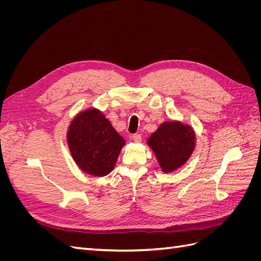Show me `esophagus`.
Here are the masks:
<instances>
[{"label": "esophagus", "instance_id": "esophagus-1", "mask_svg": "<svg viewBox=\"0 0 261 261\" xmlns=\"http://www.w3.org/2000/svg\"><path fill=\"white\" fill-rule=\"evenodd\" d=\"M133 140L135 141V143H140V141H141V135H140V134H134V135H133Z\"/></svg>", "mask_w": 261, "mask_h": 261}]
</instances>
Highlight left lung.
Listing matches in <instances>:
<instances>
[{
	"label": "left lung",
	"mask_w": 261,
	"mask_h": 261,
	"mask_svg": "<svg viewBox=\"0 0 261 261\" xmlns=\"http://www.w3.org/2000/svg\"><path fill=\"white\" fill-rule=\"evenodd\" d=\"M195 133L189 125L180 122H164L148 139L163 172L181 167L194 151Z\"/></svg>",
	"instance_id": "8db88e82"
}]
</instances>
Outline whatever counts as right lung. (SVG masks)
I'll list each match as a JSON object with an SVG mask.
<instances>
[{"label":"right lung","mask_w":261,"mask_h":261,"mask_svg":"<svg viewBox=\"0 0 261 261\" xmlns=\"http://www.w3.org/2000/svg\"><path fill=\"white\" fill-rule=\"evenodd\" d=\"M67 144L81 170L90 175L105 176L115 167L125 140L99 110L89 109L70 123Z\"/></svg>","instance_id":"1"}]
</instances>
